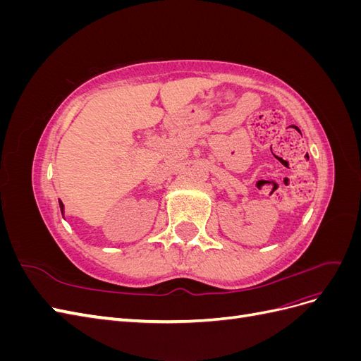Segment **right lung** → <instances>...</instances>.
I'll return each mask as SVG.
<instances>
[{
	"mask_svg": "<svg viewBox=\"0 0 361 361\" xmlns=\"http://www.w3.org/2000/svg\"><path fill=\"white\" fill-rule=\"evenodd\" d=\"M60 207H61V211H63V203L61 202H60Z\"/></svg>",
	"mask_w": 361,
	"mask_h": 361,
	"instance_id": "right-lung-1",
	"label": "right lung"
}]
</instances>
